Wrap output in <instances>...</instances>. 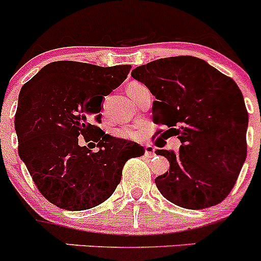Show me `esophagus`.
<instances>
[{"mask_svg": "<svg viewBox=\"0 0 261 261\" xmlns=\"http://www.w3.org/2000/svg\"><path fill=\"white\" fill-rule=\"evenodd\" d=\"M144 155L147 158H151L152 155H155V147L151 145H146L144 147Z\"/></svg>", "mask_w": 261, "mask_h": 261, "instance_id": "esophagus-1", "label": "esophagus"}]
</instances>
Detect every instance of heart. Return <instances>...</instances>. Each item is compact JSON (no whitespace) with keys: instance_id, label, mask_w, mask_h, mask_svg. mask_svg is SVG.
Masks as SVG:
<instances>
[{"instance_id":"heart-1","label":"heart","mask_w":261,"mask_h":261,"mask_svg":"<svg viewBox=\"0 0 261 261\" xmlns=\"http://www.w3.org/2000/svg\"><path fill=\"white\" fill-rule=\"evenodd\" d=\"M139 86H141V83L139 82H130L127 84V93L130 94L131 92L134 91L135 88H138ZM115 135L120 139H126V140H138L140 138V133L136 128H131V127H122L118 128V130L115 131Z\"/></svg>"}]
</instances>
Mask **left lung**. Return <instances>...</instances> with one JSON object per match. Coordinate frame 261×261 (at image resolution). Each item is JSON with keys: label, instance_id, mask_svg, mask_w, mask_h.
I'll list each match as a JSON object with an SVG mask.
<instances>
[{"label": "left lung", "instance_id": "8db88e82", "mask_svg": "<svg viewBox=\"0 0 261 261\" xmlns=\"http://www.w3.org/2000/svg\"><path fill=\"white\" fill-rule=\"evenodd\" d=\"M131 75L156 98L151 109L154 123L168 126L167 133L178 135L181 143L177 154L155 150L170 164L169 173L155 179L162 196L188 210L222 202L232 191L247 152L249 115L238 84L189 55L154 60Z\"/></svg>", "mask_w": 261, "mask_h": 261}]
</instances>
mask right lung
Masks as SVG:
<instances>
[{"label": "right lung", "mask_w": 261, "mask_h": 261, "mask_svg": "<svg viewBox=\"0 0 261 261\" xmlns=\"http://www.w3.org/2000/svg\"><path fill=\"white\" fill-rule=\"evenodd\" d=\"M130 69L59 60L21 88L15 114L18 155L50 203L69 211L98 206L115 192L125 163L144 154L136 143L112 138L98 127L102 99ZM80 136L97 142L99 150L81 147Z\"/></svg>", "instance_id": "1"}]
</instances>
